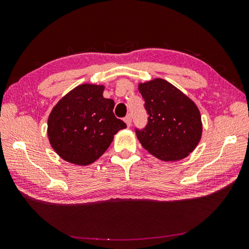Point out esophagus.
Listing matches in <instances>:
<instances>
[{"label":"esophagus","instance_id":"obj_1","mask_svg":"<svg viewBox=\"0 0 249 249\" xmlns=\"http://www.w3.org/2000/svg\"><path fill=\"white\" fill-rule=\"evenodd\" d=\"M124 121H125V123H126V125H127V126H128V127H129V126H130V124H132V116H130V115L128 114L127 116H126V117H125V119H124Z\"/></svg>","mask_w":249,"mask_h":249}]
</instances>
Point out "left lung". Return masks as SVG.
Instances as JSON below:
<instances>
[{
    "label": "left lung",
    "mask_w": 249,
    "mask_h": 249,
    "mask_svg": "<svg viewBox=\"0 0 249 249\" xmlns=\"http://www.w3.org/2000/svg\"><path fill=\"white\" fill-rule=\"evenodd\" d=\"M138 90L148 115L145 127H135L142 146L165 161L187 157L199 144L202 134L196 105L162 79L141 83Z\"/></svg>",
    "instance_id": "1"
}]
</instances>
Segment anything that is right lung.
Instances as JSON below:
<instances>
[{
	"label": "right lung",
	"instance_id": "1",
	"mask_svg": "<svg viewBox=\"0 0 249 249\" xmlns=\"http://www.w3.org/2000/svg\"><path fill=\"white\" fill-rule=\"evenodd\" d=\"M103 86H79L50 113V145L66 161L80 166L94 162L111 145L113 136L126 127L113 113L114 101L103 98Z\"/></svg>",
	"mask_w": 249,
	"mask_h": 249
}]
</instances>
